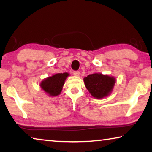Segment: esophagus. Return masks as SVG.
Returning <instances> with one entry per match:
<instances>
[{
    "label": "esophagus",
    "instance_id": "esophagus-1",
    "mask_svg": "<svg viewBox=\"0 0 152 152\" xmlns=\"http://www.w3.org/2000/svg\"><path fill=\"white\" fill-rule=\"evenodd\" d=\"M73 75L75 76H79L80 75V71H74Z\"/></svg>",
    "mask_w": 152,
    "mask_h": 152
}]
</instances>
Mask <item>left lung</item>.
Segmentation results:
<instances>
[{
	"label": "left lung",
	"instance_id": "1",
	"mask_svg": "<svg viewBox=\"0 0 152 152\" xmlns=\"http://www.w3.org/2000/svg\"><path fill=\"white\" fill-rule=\"evenodd\" d=\"M84 81L89 93L93 97L97 99L107 96L111 92L115 82L113 77L100 73L89 75L84 79Z\"/></svg>",
	"mask_w": 152,
	"mask_h": 152
}]
</instances>
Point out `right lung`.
I'll list each match as a JSON object with an SVG mask.
<instances>
[{"mask_svg":"<svg viewBox=\"0 0 152 152\" xmlns=\"http://www.w3.org/2000/svg\"><path fill=\"white\" fill-rule=\"evenodd\" d=\"M68 76L67 72L54 75L42 81L41 87L50 96H57L61 93L64 82Z\"/></svg>","mask_w":152,"mask_h":152,"instance_id":"right-lung-1","label":"right lung"}]
</instances>
